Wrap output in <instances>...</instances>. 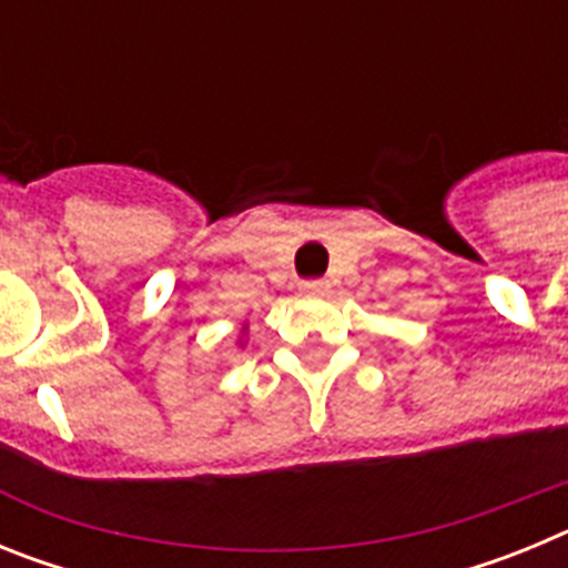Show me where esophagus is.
Here are the masks:
<instances>
[{"label":"esophagus","mask_w":568,"mask_h":568,"mask_svg":"<svg viewBox=\"0 0 568 568\" xmlns=\"http://www.w3.org/2000/svg\"><path fill=\"white\" fill-rule=\"evenodd\" d=\"M298 293L301 295H327L329 284H327V281H301Z\"/></svg>","instance_id":"34e87169"}]
</instances>
